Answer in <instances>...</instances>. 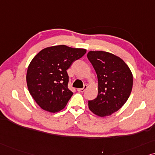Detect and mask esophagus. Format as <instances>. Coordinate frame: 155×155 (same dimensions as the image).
I'll return each instance as SVG.
<instances>
[{"mask_svg": "<svg viewBox=\"0 0 155 155\" xmlns=\"http://www.w3.org/2000/svg\"><path fill=\"white\" fill-rule=\"evenodd\" d=\"M87 85H84V88H78L77 89V91L79 92H84L86 90V88H87Z\"/></svg>", "mask_w": 155, "mask_h": 155, "instance_id": "34e87169", "label": "esophagus"}]
</instances>
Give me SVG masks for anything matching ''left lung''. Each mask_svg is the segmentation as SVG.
Masks as SVG:
<instances>
[{
  "instance_id": "left-lung-1",
  "label": "left lung",
  "mask_w": 155,
  "mask_h": 155,
  "mask_svg": "<svg viewBox=\"0 0 155 155\" xmlns=\"http://www.w3.org/2000/svg\"><path fill=\"white\" fill-rule=\"evenodd\" d=\"M87 57L96 72L98 94L88 108L98 116L116 112L125 104L133 88V74L125 61L104 51H90Z\"/></svg>"
}]
</instances>
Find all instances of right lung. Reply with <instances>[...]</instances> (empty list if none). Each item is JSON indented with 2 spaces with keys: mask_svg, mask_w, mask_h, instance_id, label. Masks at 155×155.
<instances>
[{
  "mask_svg": "<svg viewBox=\"0 0 155 155\" xmlns=\"http://www.w3.org/2000/svg\"><path fill=\"white\" fill-rule=\"evenodd\" d=\"M86 52L85 49L57 45L43 49L32 59L27 71V85L41 108L56 113L64 108L73 95L68 88L67 70Z\"/></svg>",
  "mask_w": 155,
  "mask_h": 155,
  "instance_id": "add662e5",
  "label": "right lung"
}]
</instances>
